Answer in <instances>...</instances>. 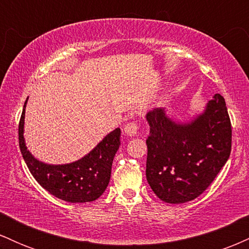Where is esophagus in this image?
I'll return each mask as SVG.
<instances>
[{"label":"esophagus","mask_w":249,"mask_h":249,"mask_svg":"<svg viewBox=\"0 0 249 249\" xmlns=\"http://www.w3.org/2000/svg\"><path fill=\"white\" fill-rule=\"evenodd\" d=\"M137 131H138V124H137L136 122H130L127 123V124H125L124 132L126 136L132 137L137 133Z\"/></svg>","instance_id":"34e87169"}]
</instances>
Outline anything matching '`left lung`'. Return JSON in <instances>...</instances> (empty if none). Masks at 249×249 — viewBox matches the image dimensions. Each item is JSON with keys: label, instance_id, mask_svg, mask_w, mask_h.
I'll return each instance as SVG.
<instances>
[{"label": "left lung", "instance_id": "left-lung-1", "mask_svg": "<svg viewBox=\"0 0 249 249\" xmlns=\"http://www.w3.org/2000/svg\"><path fill=\"white\" fill-rule=\"evenodd\" d=\"M146 179L156 196L168 204L198 198L228 160L232 126L220 93L190 123H177L164 108L148 111Z\"/></svg>", "mask_w": 249, "mask_h": 249}]
</instances>
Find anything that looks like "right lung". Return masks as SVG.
Listing matches in <instances>:
<instances>
[{
	"label": "right lung",
	"instance_id": "1",
	"mask_svg": "<svg viewBox=\"0 0 249 249\" xmlns=\"http://www.w3.org/2000/svg\"><path fill=\"white\" fill-rule=\"evenodd\" d=\"M27 102L28 98L19 119L18 142L25 164L36 181L56 198L68 202H89L98 199L110 181L113 158L121 145V128L105 136L79 160L63 165L45 164L37 160L25 146L23 133Z\"/></svg>",
	"mask_w": 249,
	"mask_h": 249
}]
</instances>
